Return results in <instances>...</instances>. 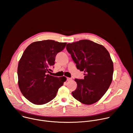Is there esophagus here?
<instances>
[{"mask_svg": "<svg viewBox=\"0 0 133 133\" xmlns=\"http://www.w3.org/2000/svg\"><path fill=\"white\" fill-rule=\"evenodd\" d=\"M71 80H72V78H69V77H67V81H71Z\"/></svg>", "mask_w": 133, "mask_h": 133, "instance_id": "obj_1", "label": "esophagus"}]
</instances>
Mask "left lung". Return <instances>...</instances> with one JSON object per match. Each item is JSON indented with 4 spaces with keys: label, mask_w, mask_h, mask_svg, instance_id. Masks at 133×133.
I'll use <instances>...</instances> for the list:
<instances>
[{
    "label": "left lung",
    "mask_w": 133,
    "mask_h": 133,
    "mask_svg": "<svg viewBox=\"0 0 133 133\" xmlns=\"http://www.w3.org/2000/svg\"><path fill=\"white\" fill-rule=\"evenodd\" d=\"M66 49L77 68L85 72L84 79H75L77 87L71 92L73 97L85 105L96 103L112 80L114 66L109 52L103 45L86 39L69 43Z\"/></svg>",
    "instance_id": "1"
}]
</instances>
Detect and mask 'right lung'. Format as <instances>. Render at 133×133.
Segmentation results:
<instances>
[{
  "instance_id": "obj_1",
  "label": "right lung",
  "mask_w": 133,
  "mask_h": 133,
  "mask_svg": "<svg viewBox=\"0 0 133 133\" xmlns=\"http://www.w3.org/2000/svg\"><path fill=\"white\" fill-rule=\"evenodd\" d=\"M66 44L52 40L38 41L23 52L18 65V84L24 96L32 104L43 105L52 100L66 81L65 76L58 78L48 74L56 55Z\"/></svg>"
}]
</instances>
